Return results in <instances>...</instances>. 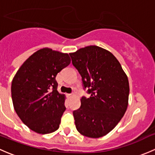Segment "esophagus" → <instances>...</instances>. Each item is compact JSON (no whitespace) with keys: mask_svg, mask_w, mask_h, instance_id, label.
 Here are the masks:
<instances>
[{"mask_svg":"<svg viewBox=\"0 0 155 155\" xmlns=\"http://www.w3.org/2000/svg\"><path fill=\"white\" fill-rule=\"evenodd\" d=\"M68 97H74L75 94H69Z\"/></svg>","mask_w":155,"mask_h":155,"instance_id":"1","label":"esophagus"}]
</instances>
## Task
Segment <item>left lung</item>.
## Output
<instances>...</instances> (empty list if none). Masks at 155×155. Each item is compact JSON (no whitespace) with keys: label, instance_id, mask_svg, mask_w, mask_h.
Listing matches in <instances>:
<instances>
[{"label":"left lung","instance_id":"1","mask_svg":"<svg viewBox=\"0 0 155 155\" xmlns=\"http://www.w3.org/2000/svg\"><path fill=\"white\" fill-rule=\"evenodd\" d=\"M70 55L91 94L88 98L80 100L81 107L73 112L76 129L91 138L106 136L121 121L127 108V76L118 59L105 48L88 46Z\"/></svg>","mask_w":155,"mask_h":155}]
</instances>
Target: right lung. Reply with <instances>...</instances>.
Wrapping results in <instances>:
<instances>
[{"instance_id": "right-lung-1", "label": "right lung", "mask_w": 155, "mask_h": 155, "mask_svg": "<svg viewBox=\"0 0 155 155\" xmlns=\"http://www.w3.org/2000/svg\"><path fill=\"white\" fill-rule=\"evenodd\" d=\"M68 53L43 48L22 64L12 81L15 112L31 130L46 134L57 130L66 109V96L57 90L55 77L70 64Z\"/></svg>"}]
</instances>
